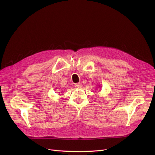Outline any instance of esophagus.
I'll list each match as a JSON object with an SVG mask.
<instances>
[{
	"label": "esophagus",
	"mask_w": 155,
	"mask_h": 155,
	"mask_svg": "<svg viewBox=\"0 0 155 155\" xmlns=\"http://www.w3.org/2000/svg\"><path fill=\"white\" fill-rule=\"evenodd\" d=\"M82 85L81 84H79V83H77V84H75V87H76V88H82Z\"/></svg>",
	"instance_id": "34e87169"
}]
</instances>
